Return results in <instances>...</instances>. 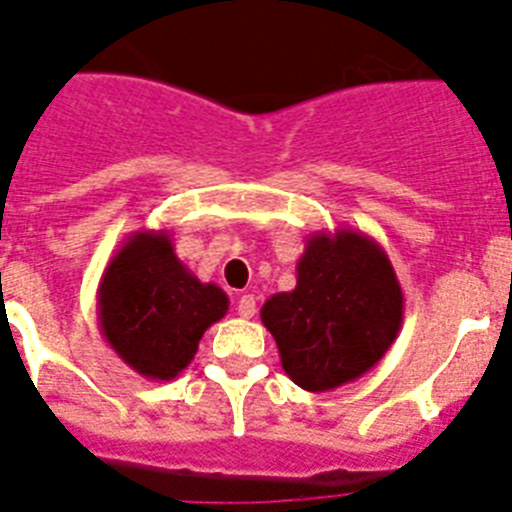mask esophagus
Returning a JSON list of instances; mask_svg holds the SVG:
<instances>
[{"instance_id": "34e87169", "label": "esophagus", "mask_w": 512, "mask_h": 512, "mask_svg": "<svg viewBox=\"0 0 512 512\" xmlns=\"http://www.w3.org/2000/svg\"><path fill=\"white\" fill-rule=\"evenodd\" d=\"M237 311H239V317H244V319L255 317V314H257L255 296H252V293H244L242 299H239V304H237Z\"/></svg>"}]
</instances>
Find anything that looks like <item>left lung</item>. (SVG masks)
Wrapping results in <instances>:
<instances>
[{"label": "left lung", "mask_w": 512, "mask_h": 512, "mask_svg": "<svg viewBox=\"0 0 512 512\" xmlns=\"http://www.w3.org/2000/svg\"><path fill=\"white\" fill-rule=\"evenodd\" d=\"M288 379L330 391L361 379L397 340L404 296L389 255L363 231H317L296 265V288L260 309Z\"/></svg>", "instance_id": "1"}]
</instances>
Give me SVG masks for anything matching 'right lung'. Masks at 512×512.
<instances>
[{
    "label": "right lung",
    "instance_id": "right-lung-1",
    "mask_svg": "<svg viewBox=\"0 0 512 512\" xmlns=\"http://www.w3.org/2000/svg\"><path fill=\"white\" fill-rule=\"evenodd\" d=\"M226 311L229 296L182 265L167 229L133 231L97 286L102 337L128 368L151 381L180 376L203 332Z\"/></svg>",
    "mask_w": 512,
    "mask_h": 512
}]
</instances>
